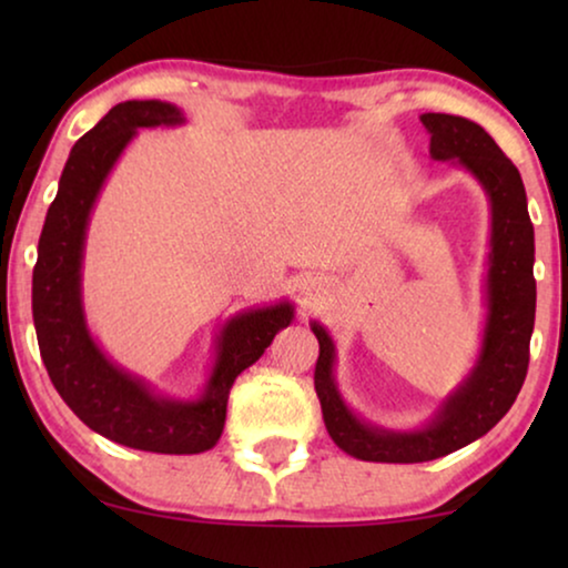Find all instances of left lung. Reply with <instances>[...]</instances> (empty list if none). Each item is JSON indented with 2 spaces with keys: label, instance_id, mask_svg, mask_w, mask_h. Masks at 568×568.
Segmentation results:
<instances>
[{
  "label": "left lung",
  "instance_id": "obj_1",
  "mask_svg": "<svg viewBox=\"0 0 568 568\" xmlns=\"http://www.w3.org/2000/svg\"><path fill=\"white\" fill-rule=\"evenodd\" d=\"M429 154L463 168L486 191L491 206V240L486 271V325L478 359L468 377L439 403L418 429H383L346 406L336 383V346L331 333L313 321L321 356L315 393L331 439L367 463H426L484 437L501 422L525 383L535 325V232L519 170L478 123L463 115L424 113Z\"/></svg>",
  "mask_w": 568,
  "mask_h": 568
}]
</instances>
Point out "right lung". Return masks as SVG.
I'll return each mask as SVG.
<instances>
[{
    "instance_id": "right-lung-1",
    "label": "right lung",
    "mask_w": 568,
    "mask_h": 568,
    "mask_svg": "<svg viewBox=\"0 0 568 568\" xmlns=\"http://www.w3.org/2000/svg\"><path fill=\"white\" fill-rule=\"evenodd\" d=\"M181 108L165 100L113 105L72 146L45 214L33 268V323L53 387L92 432L123 447L160 455L206 453L222 437L230 387L292 323V302L253 307L224 323L214 364L199 398H168L105 356L82 305V258L90 214L123 150L139 129L181 126Z\"/></svg>"
}]
</instances>
